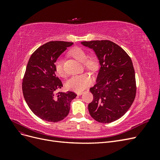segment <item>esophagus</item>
Masks as SVG:
<instances>
[{"label": "esophagus", "mask_w": 160, "mask_h": 160, "mask_svg": "<svg viewBox=\"0 0 160 160\" xmlns=\"http://www.w3.org/2000/svg\"><path fill=\"white\" fill-rule=\"evenodd\" d=\"M82 94H83V92H77V95H81Z\"/></svg>", "instance_id": "obj_1"}]
</instances>
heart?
Listing matches in <instances>:
<instances>
[{
  "mask_svg": "<svg viewBox=\"0 0 160 160\" xmlns=\"http://www.w3.org/2000/svg\"><path fill=\"white\" fill-rule=\"evenodd\" d=\"M69 55L76 60L83 62L85 68L94 72L99 68V60L95 55L88 57L87 52L80 47H74L69 51ZM55 73L61 77L65 75L63 63L61 59H58L55 63ZM92 83V78L89 74L83 73L71 77L65 83V88L75 92H81L89 87Z\"/></svg>",
  "mask_w": 160,
  "mask_h": 160,
  "instance_id": "1",
  "label": "heart"
}]
</instances>
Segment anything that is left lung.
I'll return each mask as SVG.
<instances>
[{
  "instance_id": "1",
  "label": "left lung",
  "mask_w": 160,
  "mask_h": 160,
  "mask_svg": "<svg viewBox=\"0 0 160 160\" xmlns=\"http://www.w3.org/2000/svg\"><path fill=\"white\" fill-rule=\"evenodd\" d=\"M81 44L94 50L101 65L97 83L90 89L93 99L88 105L89 112L99 123L115 122L127 112L136 95L132 59L122 47L109 40Z\"/></svg>"
}]
</instances>
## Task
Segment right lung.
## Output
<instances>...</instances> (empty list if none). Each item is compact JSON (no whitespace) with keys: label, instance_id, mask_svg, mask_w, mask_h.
I'll return each instance as SVG.
<instances>
[{"label":"right lung","instance_id":"obj_1","mask_svg":"<svg viewBox=\"0 0 160 160\" xmlns=\"http://www.w3.org/2000/svg\"><path fill=\"white\" fill-rule=\"evenodd\" d=\"M73 42L50 41L31 55L22 83L24 98L32 113L49 122H58L69 113L72 91L57 92L62 87L55 71V63L62 52Z\"/></svg>","mask_w":160,"mask_h":160}]
</instances>
